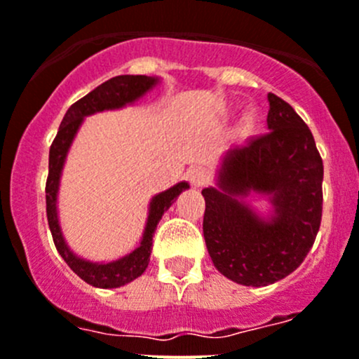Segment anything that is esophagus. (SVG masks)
I'll use <instances>...</instances> for the list:
<instances>
[{"label": "esophagus", "instance_id": "1", "mask_svg": "<svg viewBox=\"0 0 359 359\" xmlns=\"http://www.w3.org/2000/svg\"><path fill=\"white\" fill-rule=\"evenodd\" d=\"M187 179H189V182L193 184L194 187H201L207 184L208 172L205 168H201V166H194V168H191L189 172H187Z\"/></svg>", "mask_w": 359, "mask_h": 359}]
</instances>
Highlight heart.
I'll list each match as a JSON object with an SVG mask.
<instances>
[{
	"instance_id": "1",
	"label": "heart",
	"mask_w": 359,
	"mask_h": 359,
	"mask_svg": "<svg viewBox=\"0 0 359 359\" xmlns=\"http://www.w3.org/2000/svg\"><path fill=\"white\" fill-rule=\"evenodd\" d=\"M240 126H242L243 131H252L254 126H256V116H254V114H247V116H243L242 124H240Z\"/></svg>"
}]
</instances>
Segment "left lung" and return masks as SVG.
<instances>
[{
  "label": "left lung",
  "instance_id": "8db88e82",
  "mask_svg": "<svg viewBox=\"0 0 359 359\" xmlns=\"http://www.w3.org/2000/svg\"><path fill=\"white\" fill-rule=\"evenodd\" d=\"M268 131L228 151L217 187H205L203 236L212 263L242 286H268L294 272L321 226L323 159L307 124L268 93ZM266 194L273 214L259 218L243 198Z\"/></svg>",
  "mask_w": 359,
  "mask_h": 359
}]
</instances>
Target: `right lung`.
<instances>
[{
    "label": "right lung",
    "instance_id": "right-lung-1",
    "mask_svg": "<svg viewBox=\"0 0 359 359\" xmlns=\"http://www.w3.org/2000/svg\"><path fill=\"white\" fill-rule=\"evenodd\" d=\"M158 82V76L147 75H119L107 80L102 86L96 87L95 91H91L89 95H86L69 107L68 112L62 117L57 135H55L54 142L50 145V152H48V177L47 186H45L48 228H50L55 249L61 254L62 259L68 263V266L72 268L80 279L95 287H103V290H107V287H121L145 272V268L149 264V257H151L152 252V236H154L156 228H158L159 219L172 207L173 200L184 189L189 187V184L179 182L152 198L151 205H149V217L144 229V236H142L140 245L133 252H130L128 256L121 257L117 261H110V263H91V261L82 259V257L75 256L72 252L68 243L65 242L61 226H59L57 191L66 154H68L69 145H72L83 117L93 116L96 112H103V110H116L131 105L137 100H140L145 93L151 91Z\"/></svg>",
    "mask_w": 359,
    "mask_h": 359
}]
</instances>
